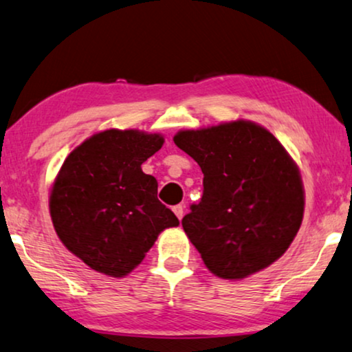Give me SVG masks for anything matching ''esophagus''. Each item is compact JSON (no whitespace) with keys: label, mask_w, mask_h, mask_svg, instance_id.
Segmentation results:
<instances>
[{"label":"esophagus","mask_w":352,"mask_h":352,"mask_svg":"<svg viewBox=\"0 0 352 352\" xmlns=\"http://www.w3.org/2000/svg\"><path fill=\"white\" fill-rule=\"evenodd\" d=\"M184 210H185V206H182V204L173 206V214L179 217V220H182V217H184Z\"/></svg>","instance_id":"1"}]
</instances>
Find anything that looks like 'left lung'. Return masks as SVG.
I'll list each match as a JSON object with an SVG mask.
<instances>
[{"label": "left lung", "instance_id": "8db88e82", "mask_svg": "<svg viewBox=\"0 0 352 352\" xmlns=\"http://www.w3.org/2000/svg\"><path fill=\"white\" fill-rule=\"evenodd\" d=\"M173 143L204 173L203 198L182 220L204 265L241 280L280 259L304 215L301 173L283 144L243 119L180 130Z\"/></svg>", "mask_w": 352, "mask_h": 352}]
</instances>
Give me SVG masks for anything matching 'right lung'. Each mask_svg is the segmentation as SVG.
Wrapping results in <instances>:
<instances>
[{
	"instance_id": "add662e5",
	"label": "right lung",
	"mask_w": 352,
	"mask_h": 352,
	"mask_svg": "<svg viewBox=\"0 0 352 352\" xmlns=\"http://www.w3.org/2000/svg\"><path fill=\"white\" fill-rule=\"evenodd\" d=\"M164 144L161 133L102 130L65 157L50 193L59 240L93 270L122 278L142 264L159 233L179 219L157 199L142 164Z\"/></svg>"
}]
</instances>
